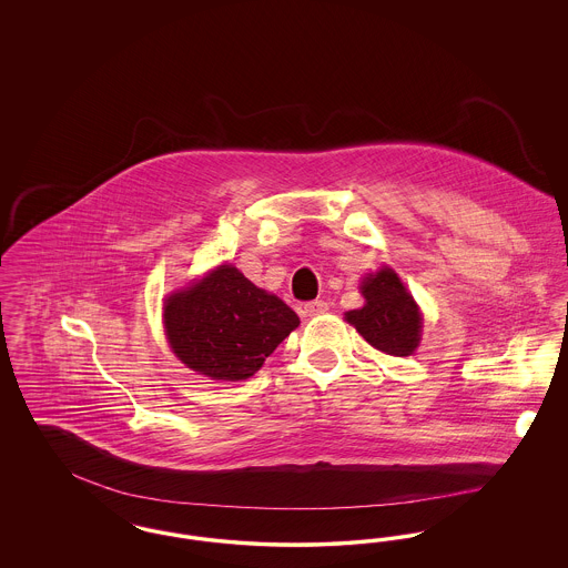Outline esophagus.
Here are the masks:
<instances>
[{"instance_id":"obj_1","label":"esophagus","mask_w":568,"mask_h":568,"mask_svg":"<svg viewBox=\"0 0 568 568\" xmlns=\"http://www.w3.org/2000/svg\"><path fill=\"white\" fill-rule=\"evenodd\" d=\"M325 311H327V302H324V300H313V302H306V304H304V308H302V313H304L306 317H317V315H324Z\"/></svg>"}]
</instances>
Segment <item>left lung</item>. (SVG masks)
<instances>
[{
  "mask_svg": "<svg viewBox=\"0 0 568 568\" xmlns=\"http://www.w3.org/2000/svg\"><path fill=\"white\" fill-rule=\"evenodd\" d=\"M359 292L366 304L345 313V320L378 352L413 355L422 341V313L400 276L385 266L368 274Z\"/></svg>",
  "mask_w": 568,
  "mask_h": 568,
  "instance_id": "1",
  "label": "left lung"
}]
</instances>
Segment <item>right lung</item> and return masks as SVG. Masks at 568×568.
I'll list each match as a JSON object with an SVG mask.
<instances>
[{
  "instance_id": "1",
  "label": "right lung",
  "mask_w": 568,
  "mask_h": 568,
  "mask_svg": "<svg viewBox=\"0 0 568 568\" xmlns=\"http://www.w3.org/2000/svg\"><path fill=\"white\" fill-rule=\"evenodd\" d=\"M163 325L187 368L215 381H243L262 368L300 320L281 297L223 264L163 302Z\"/></svg>"
}]
</instances>
